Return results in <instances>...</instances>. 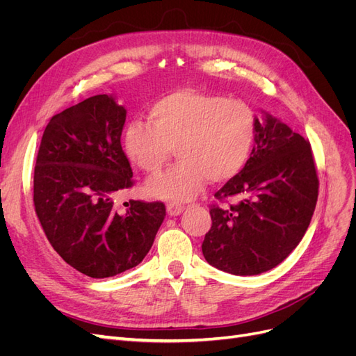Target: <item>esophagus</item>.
I'll return each instance as SVG.
<instances>
[{
	"instance_id": "obj_1",
	"label": "esophagus",
	"mask_w": 356,
	"mask_h": 356,
	"mask_svg": "<svg viewBox=\"0 0 356 356\" xmlns=\"http://www.w3.org/2000/svg\"><path fill=\"white\" fill-rule=\"evenodd\" d=\"M166 211H168L170 217H177V215H179L182 211H184V207H182V204H179V203L170 202V203L166 204Z\"/></svg>"
}]
</instances>
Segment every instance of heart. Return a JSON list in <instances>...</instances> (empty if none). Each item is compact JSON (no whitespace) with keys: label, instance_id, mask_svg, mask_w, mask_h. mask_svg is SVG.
I'll return each mask as SVG.
<instances>
[{"label":"heart","instance_id":"1","mask_svg":"<svg viewBox=\"0 0 356 356\" xmlns=\"http://www.w3.org/2000/svg\"><path fill=\"white\" fill-rule=\"evenodd\" d=\"M148 120L152 124L126 126L124 152L135 166L154 175L175 148L181 160L145 187L149 196L172 202L195 197L207 178L222 182L238 175L257 139L252 106L191 89L161 96L149 106Z\"/></svg>","mask_w":356,"mask_h":356}]
</instances>
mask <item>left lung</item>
Listing matches in <instances>:
<instances>
[{
  "instance_id": "1",
  "label": "left lung",
  "mask_w": 356,
  "mask_h": 356,
  "mask_svg": "<svg viewBox=\"0 0 356 356\" xmlns=\"http://www.w3.org/2000/svg\"><path fill=\"white\" fill-rule=\"evenodd\" d=\"M318 186L310 144L263 111L250 160L215 193L217 199L239 202L211 208L212 225L202 243L204 260L238 276L260 275L281 264L309 227Z\"/></svg>"
}]
</instances>
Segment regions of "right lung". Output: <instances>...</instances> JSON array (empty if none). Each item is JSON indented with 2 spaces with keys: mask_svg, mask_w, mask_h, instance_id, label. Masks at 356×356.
Returning <instances> with one entry per match:
<instances>
[{
  "mask_svg": "<svg viewBox=\"0 0 356 356\" xmlns=\"http://www.w3.org/2000/svg\"><path fill=\"white\" fill-rule=\"evenodd\" d=\"M126 108L96 95L53 115L34 170V204L50 245L80 273L102 279L138 266L165 220L160 202L115 199L132 187L122 148Z\"/></svg>",
  "mask_w": 356,
  "mask_h": 356,
  "instance_id": "add662e5",
  "label": "right lung"
}]
</instances>
